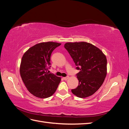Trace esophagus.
<instances>
[{
    "instance_id": "esophagus-1",
    "label": "esophagus",
    "mask_w": 129,
    "mask_h": 129,
    "mask_svg": "<svg viewBox=\"0 0 129 129\" xmlns=\"http://www.w3.org/2000/svg\"><path fill=\"white\" fill-rule=\"evenodd\" d=\"M68 79H69V76H67V77H63V79H64V80H68Z\"/></svg>"
}]
</instances>
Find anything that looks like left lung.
I'll use <instances>...</instances> for the list:
<instances>
[{
  "label": "left lung",
  "instance_id": "left-lung-1",
  "mask_svg": "<svg viewBox=\"0 0 129 129\" xmlns=\"http://www.w3.org/2000/svg\"><path fill=\"white\" fill-rule=\"evenodd\" d=\"M64 48L80 72L76 74L79 85L72 92L80 98L93 95L102 85L107 72V60L101 50L86 42H67Z\"/></svg>",
  "mask_w": 129,
  "mask_h": 129
}]
</instances>
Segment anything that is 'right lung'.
Listing matches in <instances>:
<instances>
[{"mask_svg":"<svg viewBox=\"0 0 129 129\" xmlns=\"http://www.w3.org/2000/svg\"><path fill=\"white\" fill-rule=\"evenodd\" d=\"M61 44L41 42L29 48L23 55L20 73L23 82L30 93L40 99L51 96L56 90L61 77L49 73L50 56Z\"/></svg>","mask_w":129,"mask_h":129,"instance_id":"add662e5","label":"right lung"}]
</instances>
